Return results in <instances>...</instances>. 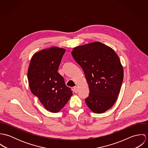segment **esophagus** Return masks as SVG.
<instances>
[{"label":"esophagus","instance_id":"obj_1","mask_svg":"<svg viewBox=\"0 0 148 148\" xmlns=\"http://www.w3.org/2000/svg\"><path fill=\"white\" fill-rule=\"evenodd\" d=\"M73 90H74V92L75 93H77V92H78V88L76 86H74L73 87Z\"/></svg>","mask_w":148,"mask_h":148}]
</instances>
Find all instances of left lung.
Instances as JSON below:
<instances>
[{
    "label": "left lung",
    "mask_w": 148,
    "mask_h": 148,
    "mask_svg": "<svg viewBox=\"0 0 148 148\" xmlns=\"http://www.w3.org/2000/svg\"><path fill=\"white\" fill-rule=\"evenodd\" d=\"M72 55L82 68L89 85L85 103L94 113L105 112L116 101L123 81V68L118 56L100 42L75 47Z\"/></svg>",
    "instance_id": "8db88e82"
}]
</instances>
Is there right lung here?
I'll use <instances>...</instances> for the list:
<instances>
[{
    "label": "right lung",
    "instance_id": "right-lung-1",
    "mask_svg": "<svg viewBox=\"0 0 148 148\" xmlns=\"http://www.w3.org/2000/svg\"><path fill=\"white\" fill-rule=\"evenodd\" d=\"M65 50L52 47L35 53L28 71V79L32 93L37 96L48 110L57 113L72 96L63 77L58 72Z\"/></svg>",
    "mask_w": 148,
    "mask_h": 148
}]
</instances>
